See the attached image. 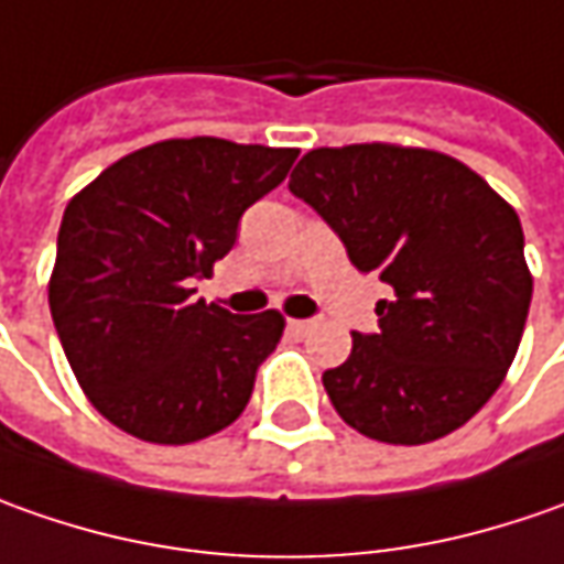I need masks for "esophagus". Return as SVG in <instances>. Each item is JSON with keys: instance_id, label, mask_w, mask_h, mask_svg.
Returning <instances> with one entry per match:
<instances>
[{"instance_id": "obj_1", "label": "esophagus", "mask_w": 564, "mask_h": 564, "mask_svg": "<svg viewBox=\"0 0 564 564\" xmlns=\"http://www.w3.org/2000/svg\"><path fill=\"white\" fill-rule=\"evenodd\" d=\"M286 327L296 334V337H305V334H312L315 330V321H305V318H290L286 321Z\"/></svg>"}]
</instances>
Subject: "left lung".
<instances>
[{
    "label": "left lung",
    "mask_w": 564,
    "mask_h": 564,
    "mask_svg": "<svg viewBox=\"0 0 564 564\" xmlns=\"http://www.w3.org/2000/svg\"><path fill=\"white\" fill-rule=\"evenodd\" d=\"M290 193L318 212L349 262L393 286L378 334H352L324 371L340 417L380 443L446 437L484 409L512 365L534 281L514 208L434 149H312Z\"/></svg>",
    "instance_id": "1"
}]
</instances>
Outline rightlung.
I'll return each instance as SVG.
<instances>
[{
	"label": "right lung",
	"instance_id": "add662e5",
	"mask_svg": "<svg viewBox=\"0 0 564 564\" xmlns=\"http://www.w3.org/2000/svg\"><path fill=\"white\" fill-rule=\"evenodd\" d=\"M300 149L165 140L106 167L65 208L50 308L89 402L147 443H196L234 424L281 343V312L196 300L237 243L243 212Z\"/></svg>",
	"mask_w": 564,
	"mask_h": 564
}]
</instances>
